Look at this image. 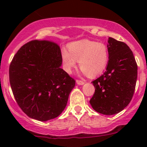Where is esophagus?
I'll use <instances>...</instances> for the list:
<instances>
[{
    "mask_svg": "<svg viewBox=\"0 0 147 147\" xmlns=\"http://www.w3.org/2000/svg\"><path fill=\"white\" fill-rule=\"evenodd\" d=\"M76 83H77V84H78V85H84V82L82 80H77L76 81Z\"/></svg>",
    "mask_w": 147,
    "mask_h": 147,
    "instance_id": "esophagus-1",
    "label": "esophagus"
}]
</instances>
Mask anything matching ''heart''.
Listing matches in <instances>:
<instances>
[{"label": "heart", "instance_id": "obj_1", "mask_svg": "<svg viewBox=\"0 0 147 147\" xmlns=\"http://www.w3.org/2000/svg\"><path fill=\"white\" fill-rule=\"evenodd\" d=\"M68 48V51L61 50L63 68L68 73H71L79 61L82 72L95 77L104 71L109 62V50L104 43L83 39L70 43Z\"/></svg>", "mask_w": 147, "mask_h": 147}]
</instances>
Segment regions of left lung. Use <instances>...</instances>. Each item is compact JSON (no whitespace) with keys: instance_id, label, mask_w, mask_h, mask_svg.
Masks as SVG:
<instances>
[{"instance_id":"left-lung-1","label":"left lung","mask_w":147,"mask_h":147,"mask_svg":"<svg viewBox=\"0 0 147 147\" xmlns=\"http://www.w3.org/2000/svg\"><path fill=\"white\" fill-rule=\"evenodd\" d=\"M109 62L105 72L92 82L95 91L90 100L97 113L111 115L124 109L132 99L138 77L133 52L125 43L109 37Z\"/></svg>"}]
</instances>
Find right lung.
<instances>
[{"label": "right lung", "mask_w": 147, "mask_h": 147, "mask_svg": "<svg viewBox=\"0 0 147 147\" xmlns=\"http://www.w3.org/2000/svg\"><path fill=\"white\" fill-rule=\"evenodd\" d=\"M61 52L53 42L34 40L21 47L9 65V82L16 102L28 117L45 122L67 105L75 81L61 68Z\"/></svg>", "instance_id": "1"}]
</instances>
